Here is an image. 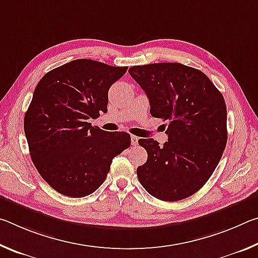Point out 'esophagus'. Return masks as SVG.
<instances>
[{
  "instance_id": "esophagus-1",
  "label": "esophagus",
  "mask_w": 258,
  "mask_h": 258,
  "mask_svg": "<svg viewBox=\"0 0 258 258\" xmlns=\"http://www.w3.org/2000/svg\"><path fill=\"white\" fill-rule=\"evenodd\" d=\"M138 141H139L138 137H135V135H131V143H132V146H137Z\"/></svg>"
}]
</instances>
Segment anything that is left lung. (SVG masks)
<instances>
[{
    "mask_svg": "<svg viewBox=\"0 0 258 258\" xmlns=\"http://www.w3.org/2000/svg\"><path fill=\"white\" fill-rule=\"evenodd\" d=\"M128 73L149 99L151 116L168 125L164 146L139 140L148 152L146 164L137 169L139 181L164 202L190 197L212 176L225 149L223 95L203 72L182 63L133 66Z\"/></svg>",
    "mask_w": 258,
    "mask_h": 258,
    "instance_id": "8db88e82",
    "label": "left lung"
}]
</instances>
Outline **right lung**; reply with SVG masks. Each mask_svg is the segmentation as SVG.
<instances>
[{"label":"right lung","instance_id":"right-lung-1","mask_svg":"<svg viewBox=\"0 0 258 258\" xmlns=\"http://www.w3.org/2000/svg\"><path fill=\"white\" fill-rule=\"evenodd\" d=\"M126 71L77 59L38 82L25 113V134L35 167L59 194L73 198L93 194L106 180L112 159L131 146L128 133L89 123L107 112L108 91Z\"/></svg>","mask_w":258,"mask_h":258}]
</instances>
